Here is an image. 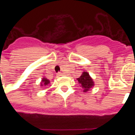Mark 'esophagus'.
<instances>
[{"label":"esophagus","mask_w":135,"mask_h":135,"mask_svg":"<svg viewBox=\"0 0 135 135\" xmlns=\"http://www.w3.org/2000/svg\"><path fill=\"white\" fill-rule=\"evenodd\" d=\"M57 76H61L62 75V73H61V72H58V73L57 74Z\"/></svg>","instance_id":"obj_1"}]
</instances>
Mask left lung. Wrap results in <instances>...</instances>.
<instances>
[{"label": "left lung", "mask_w": 135, "mask_h": 135, "mask_svg": "<svg viewBox=\"0 0 135 135\" xmlns=\"http://www.w3.org/2000/svg\"><path fill=\"white\" fill-rule=\"evenodd\" d=\"M77 80H78V84L82 87L83 92L84 93L90 90L95 86V82L93 80L87 71H83L82 75L79 78H77Z\"/></svg>", "instance_id": "1"}]
</instances>
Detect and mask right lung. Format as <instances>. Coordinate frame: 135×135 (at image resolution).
<instances>
[{
	"mask_svg": "<svg viewBox=\"0 0 135 135\" xmlns=\"http://www.w3.org/2000/svg\"><path fill=\"white\" fill-rule=\"evenodd\" d=\"M50 84V80L46 78H42L40 82V86H46Z\"/></svg>",
	"mask_w": 135,
	"mask_h": 135,
	"instance_id": "obj_1",
	"label": "right lung"
}]
</instances>
